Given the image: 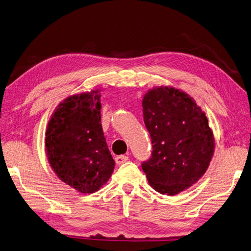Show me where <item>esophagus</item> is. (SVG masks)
Here are the masks:
<instances>
[{"mask_svg": "<svg viewBox=\"0 0 251 251\" xmlns=\"http://www.w3.org/2000/svg\"><path fill=\"white\" fill-rule=\"evenodd\" d=\"M129 160V157L127 155H125V154H121V155H117V157L115 158V161L117 164H122L126 162V161Z\"/></svg>", "mask_w": 251, "mask_h": 251, "instance_id": "obj_1", "label": "esophagus"}]
</instances>
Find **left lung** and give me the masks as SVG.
I'll return each instance as SVG.
<instances>
[{"label":"left lung","mask_w":251,"mask_h":251,"mask_svg":"<svg viewBox=\"0 0 251 251\" xmlns=\"http://www.w3.org/2000/svg\"><path fill=\"white\" fill-rule=\"evenodd\" d=\"M142 104L152 144L151 157L142 169L155 191L174 196L207 170L215 148L213 131L201 107L178 89H151Z\"/></svg>","instance_id":"left-lung-1"}]
</instances>
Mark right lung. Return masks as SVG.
Masks as SVG:
<instances>
[{
    "label": "right lung",
    "mask_w": 251,
    "mask_h": 251,
    "mask_svg": "<svg viewBox=\"0 0 251 251\" xmlns=\"http://www.w3.org/2000/svg\"><path fill=\"white\" fill-rule=\"evenodd\" d=\"M100 99L99 90L65 99L46 131L50 166L61 180L81 193L98 191L115 168L101 125Z\"/></svg>",
    "instance_id": "right-lung-1"
}]
</instances>
